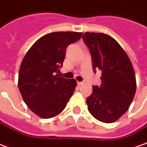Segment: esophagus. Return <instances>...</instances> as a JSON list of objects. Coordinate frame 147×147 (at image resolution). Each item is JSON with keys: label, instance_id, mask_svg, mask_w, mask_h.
Segmentation results:
<instances>
[{"label": "esophagus", "instance_id": "obj_1", "mask_svg": "<svg viewBox=\"0 0 147 147\" xmlns=\"http://www.w3.org/2000/svg\"><path fill=\"white\" fill-rule=\"evenodd\" d=\"M77 84L79 85V86H80V85L83 84V82H77Z\"/></svg>", "mask_w": 147, "mask_h": 147}]
</instances>
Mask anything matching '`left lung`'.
I'll return each instance as SVG.
<instances>
[{
	"label": "left lung",
	"instance_id": "1",
	"mask_svg": "<svg viewBox=\"0 0 147 147\" xmlns=\"http://www.w3.org/2000/svg\"><path fill=\"white\" fill-rule=\"evenodd\" d=\"M82 38L89 49L93 71H101L100 86H92L86 99L88 109L96 119L112 123L128 110L136 92L132 63L119 43L102 33H85Z\"/></svg>",
	"mask_w": 147,
	"mask_h": 147
}]
</instances>
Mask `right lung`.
<instances>
[{
	"label": "right lung",
	"mask_w": 147,
	"mask_h": 147,
	"mask_svg": "<svg viewBox=\"0 0 147 147\" xmlns=\"http://www.w3.org/2000/svg\"><path fill=\"white\" fill-rule=\"evenodd\" d=\"M83 33L53 32L37 40L20 67L18 88L29 109L42 118H51L65 109L76 80L59 76L66 50Z\"/></svg>",
	"instance_id": "add662e5"
}]
</instances>
